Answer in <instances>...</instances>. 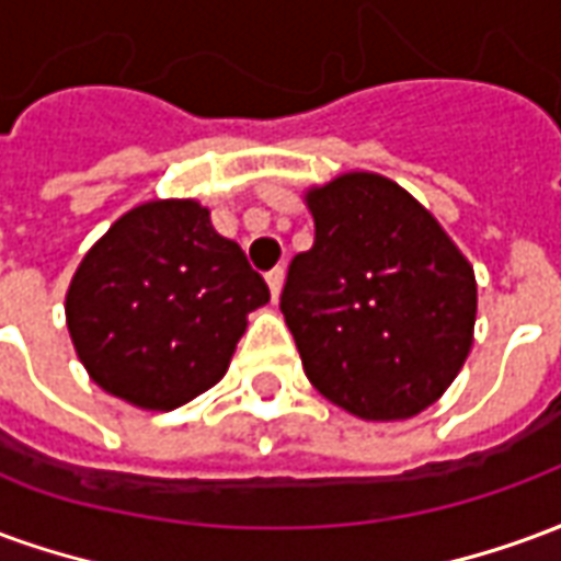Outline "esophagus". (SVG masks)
<instances>
[{
    "instance_id": "1",
    "label": "esophagus",
    "mask_w": 561,
    "mask_h": 561,
    "mask_svg": "<svg viewBox=\"0 0 561 561\" xmlns=\"http://www.w3.org/2000/svg\"><path fill=\"white\" fill-rule=\"evenodd\" d=\"M282 282H285V270H282V267L270 270V273H267V285H270V294H273V300H279Z\"/></svg>"
}]
</instances>
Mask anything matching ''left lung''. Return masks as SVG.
Wrapping results in <instances>:
<instances>
[{
  "instance_id": "1",
  "label": "left lung",
  "mask_w": 561,
  "mask_h": 561,
  "mask_svg": "<svg viewBox=\"0 0 561 561\" xmlns=\"http://www.w3.org/2000/svg\"><path fill=\"white\" fill-rule=\"evenodd\" d=\"M306 204L316 243L291 257L279 297L306 378L364 421L414 417L469 357L471 264L405 188L378 173H342Z\"/></svg>"
}]
</instances>
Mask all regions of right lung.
Returning <instances> with one entry per match:
<instances>
[{
  "label": "right lung",
  "mask_w": 561,
  "mask_h": 561,
  "mask_svg": "<svg viewBox=\"0 0 561 561\" xmlns=\"http://www.w3.org/2000/svg\"><path fill=\"white\" fill-rule=\"evenodd\" d=\"M270 300L245 252L195 201L140 204L80 261L66 318L80 364L119 400L171 412L213 388Z\"/></svg>",
  "instance_id": "add662e5"
}]
</instances>
